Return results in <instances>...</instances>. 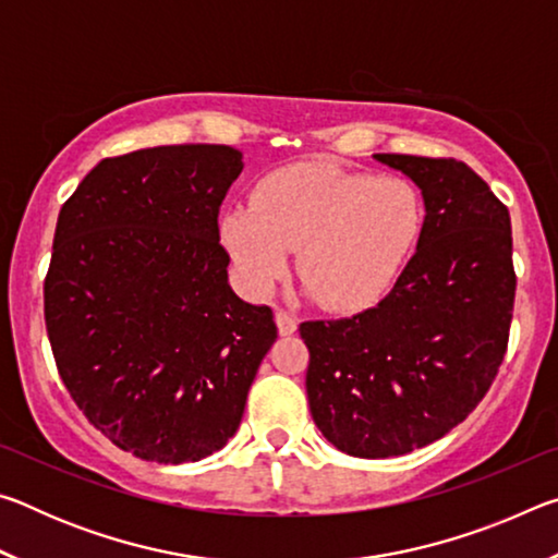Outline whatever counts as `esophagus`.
I'll use <instances>...</instances> for the list:
<instances>
[{"label":"esophagus","mask_w":558,"mask_h":558,"mask_svg":"<svg viewBox=\"0 0 558 558\" xmlns=\"http://www.w3.org/2000/svg\"><path fill=\"white\" fill-rule=\"evenodd\" d=\"M276 325H278V332L282 337H288V335H292L298 329V319L292 317L290 313H286V310H278V313H276Z\"/></svg>","instance_id":"esophagus-1"}]
</instances>
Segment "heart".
<instances>
[{
    "mask_svg": "<svg viewBox=\"0 0 558 558\" xmlns=\"http://www.w3.org/2000/svg\"><path fill=\"white\" fill-rule=\"evenodd\" d=\"M423 216L409 179L305 162L268 174L251 206L221 214L219 231L253 295H268L298 251L310 295L349 313L376 305L393 288L418 245Z\"/></svg>",
    "mask_w": 558,
    "mask_h": 558,
    "instance_id": "1",
    "label": "heart"
}]
</instances>
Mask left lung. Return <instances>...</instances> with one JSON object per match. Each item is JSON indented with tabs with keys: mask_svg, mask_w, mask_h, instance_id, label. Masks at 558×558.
I'll use <instances>...</instances> for the list:
<instances>
[{
	"mask_svg": "<svg viewBox=\"0 0 558 558\" xmlns=\"http://www.w3.org/2000/svg\"><path fill=\"white\" fill-rule=\"evenodd\" d=\"M374 159L421 189L413 258L376 307L300 325L310 413L354 458L405 456L475 411L505 359L517 290L507 206L465 162Z\"/></svg>",
	"mask_w": 558,
	"mask_h": 558,
	"instance_id": "left-lung-1",
	"label": "left lung"
}]
</instances>
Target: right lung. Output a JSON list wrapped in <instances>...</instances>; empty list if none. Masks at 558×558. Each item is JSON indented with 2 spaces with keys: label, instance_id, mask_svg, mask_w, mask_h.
Masks as SVG:
<instances>
[{
  "label": "right lung",
  "instance_id": "obj_1",
  "mask_svg": "<svg viewBox=\"0 0 558 558\" xmlns=\"http://www.w3.org/2000/svg\"><path fill=\"white\" fill-rule=\"evenodd\" d=\"M243 169L229 145H167L98 162L61 206L46 332L71 399L149 462H196L239 430L278 337L229 286L219 206Z\"/></svg>",
  "mask_w": 558,
  "mask_h": 558
}]
</instances>
